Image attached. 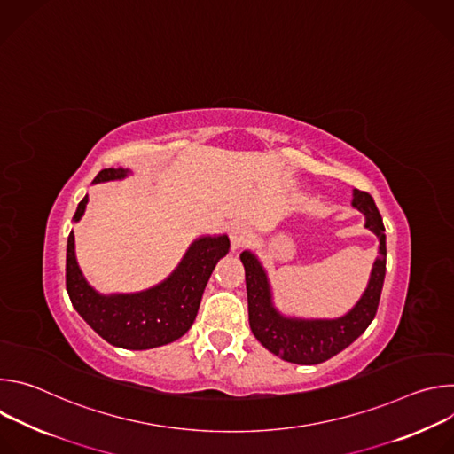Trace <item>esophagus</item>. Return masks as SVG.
Masks as SVG:
<instances>
[{"instance_id": "esophagus-1", "label": "esophagus", "mask_w": 454, "mask_h": 454, "mask_svg": "<svg viewBox=\"0 0 454 454\" xmlns=\"http://www.w3.org/2000/svg\"><path fill=\"white\" fill-rule=\"evenodd\" d=\"M228 233H230V240H231V247L233 249L242 247L251 239V231L244 224H231Z\"/></svg>"}]
</instances>
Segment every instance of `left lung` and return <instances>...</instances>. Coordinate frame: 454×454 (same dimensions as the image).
Here are the masks:
<instances>
[{
  "label": "left lung",
  "instance_id": "left-lung-1",
  "mask_svg": "<svg viewBox=\"0 0 454 454\" xmlns=\"http://www.w3.org/2000/svg\"><path fill=\"white\" fill-rule=\"evenodd\" d=\"M352 207L364 214V226L379 239L368 287L359 301L345 316L336 319H301L280 314L273 305L268 275L251 251H242L240 261L246 271L249 327L254 338L270 352L296 364H317L331 359L354 343L375 317L386 275V235L382 217L368 192L354 190Z\"/></svg>",
  "mask_w": 454,
  "mask_h": 454
}]
</instances>
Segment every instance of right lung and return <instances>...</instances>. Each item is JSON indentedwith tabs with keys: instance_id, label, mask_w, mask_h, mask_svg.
<instances>
[{
	"instance_id": "right-lung-1",
	"label": "right lung",
	"mask_w": 454,
	"mask_h": 454,
	"mask_svg": "<svg viewBox=\"0 0 454 454\" xmlns=\"http://www.w3.org/2000/svg\"><path fill=\"white\" fill-rule=\"evenodd\" d=\"M129 170L104 168L93 183L121 179ZM88 205L79 203L77 223ZM230 239L200 237L161 284L131 294H100L84 278L75 258L74 231L67 246V289L75 310L107 343L127 350H147L179 340L198 316L205 287L215 264L228 253Z\"/></svg>"
}]
</instances>
